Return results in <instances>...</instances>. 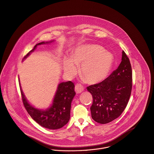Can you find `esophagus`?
<instances>
[{
  "mask_svg": "<svg viewBox=\"0 0 154 154\" xmlns=\"http://www.w3.org/2000/svg\"><path fill=\"white\" fill-rule=\"evenodd\" d=\"M84 90L83 86L80 84H77L75 86V91L77 93H80Z\"/></svg>",
  "mask_w": 154,
  "mask_h": 154,
  "instance_id": "1",
  "label": "esophagus"
}]
</instances>
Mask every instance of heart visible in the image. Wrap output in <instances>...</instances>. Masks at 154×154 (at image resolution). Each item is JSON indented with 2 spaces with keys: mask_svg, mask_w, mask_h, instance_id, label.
<instances>
[{
  "mask_svg": "<svg viewBox=\"0 0 154 154\" xmlns=\"http://www.w3.org/2000/svg\"><path fill=\"white\" fill-rule=\"evenodd\" d=\"M114 57L97 45H82L77 46L69 60L63 63V70L69 77L77 73L79 67L81 77L90 84H97L104 80L112 68Z\"/></svg>",
  "mask_w": 154,
  "mask_h": 154,
  "instance_id": "b5f03b06",
  "label": "heart"
}]
</instances>
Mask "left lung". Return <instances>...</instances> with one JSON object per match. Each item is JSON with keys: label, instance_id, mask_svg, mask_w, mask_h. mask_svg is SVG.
I'll use <instances>...</instances> for the list:
<instances>
[{"label": "left lung", "instance_id": "obj_1", "mask_svg": "<svg viewBox=\"0 0 154 154\" xmlns=\"http://www.w3.org/2000/svg\"><path fill=\"white\" fill-rule=\"evenodd\" d=\"M131 89V66L123 51L119 67L102 82L87 87L92 95L91 111L93 120L106 124L118 118L128 103Z\"/></svg>", "mask_w": 154, "mask_h": 154}]
</instances>
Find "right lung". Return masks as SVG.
I'll return each mask as SVG.
<instances>
[{
	"mask_svg": "<svg viewBox=\"0 0 154 154\" xmlns=\"http://www.w3.org/2000/svg\"><path fill=\"white\" fill-rule=\"evenodd\" d=\"M53 42L54 40L47 42H43L36 44L34 48L24 57L23 60L34 51L37 46ZM20 86L24 107L36 123L45 128L56 130L61 128L69 122L71 102L75 94L74 85L72 82L69 81L58 85L52 105L45 110L37 109L29 103L24 94L20 84Z\"/></svg>",
	"mask_w": 154,
	"mask_h": 154,
	"instance_id": "obj_1",
	"label": "right lung"
}]
</instances>
